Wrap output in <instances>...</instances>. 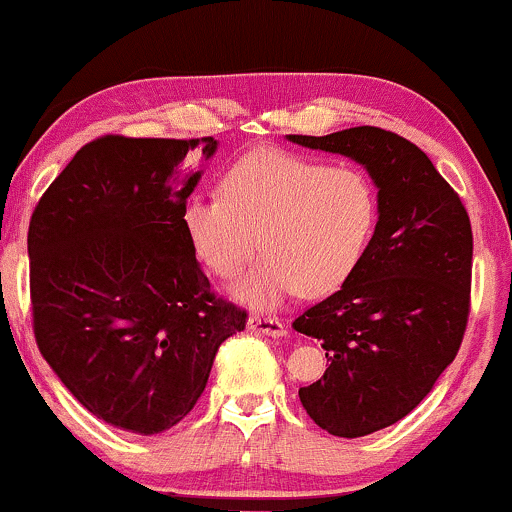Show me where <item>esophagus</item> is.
Listing matches in <instances>:
<instances>
[{
	"instance_id": "1",
	"label": "esophagus",
	"mask_w": 512,
	"mask_h": 512,
	"mask_svg": "<svg viewBox=\"0 0 512 512\" xmlns=\"http://www.w3.org/2000/svg\"><path fill=\"white\" fill-rule=\"evenodd\" d=\"M247 330L257 335H267V338H284L286 328L282 320L277 318H260V316H250L247 318Z\"/></svg>"
}]
</instances>
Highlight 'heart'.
<instances>
[{
	"label": "heart",
	"instance_id": "obj_1",
	"mask_svg": "<svg viewBox=\"0 0 512 512\" xmlns=\"http://www.w3.org/2000/svg\"><path fill=\"white\" fill-rule=\"evenodd\" d=\"M194 255L221 279L243 272L230 296L272 311L301 291L325 296L355 274L379 221V194L367 172L311 160L282 148H255L230 162L221 194H192L179 211Z\"/></svg>",
	"mask_w": 512,
	"mask_h": 512
}]
</instances>
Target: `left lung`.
<instances>
[{"label":"left lung","mask_w":512,"mask_h":512,"mask_svg":"<svg viewBox=\"0 0 512 512\" xmlns=\"http://www.w3.org/2000/svg\"><path fill=\"white\" fill-rule=\"evenodd\" d=\"M291 143L345 155L379 194L372 243L350 279L294 320L328 369L299 398L318 428L364 437L406 418L457 357L469 318L471 223L411 140L374 126Z\"/></svg>","instance_id":"1"}]
</instances>
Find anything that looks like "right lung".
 Listing matches in <instances>:
<instances>
[{"mask_svg": "<svg viewBox=\"0 0 512 512\" xmlns=\"http://www.w3.org/2000/svg\"><path fill=\"white\" fill-rule=\"evenodd\" d=\"M218 140L84 145L28 226L33 333L65 389L114 428L157 435L199 401L247 313L211 294L182 204Z\"/></svg>", "mask_w": 512, "mask_h": 512, "instance_id": "add662e5", "label": "right lung"}]
</instances>
